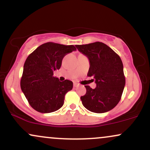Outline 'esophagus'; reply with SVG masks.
Wrapping results in <instances>:
<instances>
[{
    "instance_id": "1",
    "label": "esophagus",
    "mask_w": 150,
    "mask_h": 150,
    "mask_svg": "<svg viewBox=\"0 0 150 150\" xmlns=\"http://www.w3.org/2000/svg\"><path fill=\"white\" fill-rule=\"evenodd\" d=\"M78 85H79L78 84L76 83V82H74V83H73V86H74V87H77Z\"/></svg>"
}]
</instances>
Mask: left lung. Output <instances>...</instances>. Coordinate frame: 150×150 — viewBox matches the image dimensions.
Segmentation results:
<instances>
[{
	"label": "left lung",
	"mask_w": 150,
	"mask_h": 150,
	"mask_svg": "<svg viewBox=\"0 0 150 150\" xmlns=\"http://www.w3.org/2000/svg\"><path fill=\"white\" fill-rule=\"evenodd\" d=\"M89 61V77L97 85L94 89L85 85L87 92L80 97L82 105L94 113H105L118 104L125 85L123 65L120 56L102 42L76 45Z\"/></svg>",
	"instance_id": "1"
}]
</instances>
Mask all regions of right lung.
<instances>
[{
	"mask_svg": "<svg viewBox=\"0 0 150 150\" xmlns=\"http://www.w3.org/2000/svg\"><path fill=\"white\" fill-rule=\"evenodd\" d=\"M76 51L73 45L53 42L43 44L26 59L20 81L22 92L29 104L40 113H51L61 108L65 95L73 89L72 81L60 82L53 77V71L59 70L66 54Z\"/></svg>",
	"mask_w": 150,
	"mask_h": 150,
	"instance_id": "right-lung-1",
	"label": "right lung"
}]
</instances>
